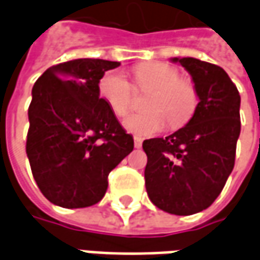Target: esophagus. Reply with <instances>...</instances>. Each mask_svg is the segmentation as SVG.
<instances>
[{
    "label": "esophagus",
    "instance_id": "obj_1",
    "mask_svg": "<svg viewBox=\"0 0 260 260\" xmlns=\"http://www.w3.org/2000/svg\"><path fill=\"white\" fill-rule=\"evenodd\" d=\"M134 141H135V147H136V149H141V147H142V139H141V138H138V136H135V138H134Z\"/></svg>",
    "mask_w": 260,
    "mask_h": 260
}]
</instances>
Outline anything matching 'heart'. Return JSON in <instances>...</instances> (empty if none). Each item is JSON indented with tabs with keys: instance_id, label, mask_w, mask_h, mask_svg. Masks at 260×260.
Instances as JSON below:
<instances>
[{
	"instance_id": "heart-1",
	"label": "heart",
	"mask_w": 260,
	"mask_h": 260,
	"mask_svg": "<svg viewBox=\"0 0 260 260\" xmlns=\"http://www.w3.org/2000/svg\"><path fill=\"white\" fill-rule=\"evenodd\" d=\"M134 78L138 89L153 90L146 102V113L132 114L124 121L125 129L141 138L153 136L170 128L178 129L189 122L199 103L196 86L180 78V72L164 62L136 67ZM99 94L117 117L122 118L134 106V86L119 71H108L99 80Z\"/></svg>"
}]
</instances>
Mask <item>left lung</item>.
I'll use <instances>...</instances> for the list:
<instances>
[{
    "instance_id": "obj_1",
    "label": "left lung",
    "mask_w": 260,
    "mask_h": 260,
    "mask_svg": "<svg viewBox=\"0 0 260 260\" xmlns=\"http://www.w3.org/2000/svg\"><path fill=\"white\" fill-rule=\"evenodd\" d=\"M191 74L199 103L189 122L167 138L143 142L149 199L164 212L188 216L216 201L234 169L241 132L237 86L218 65L173 58Z\"/></svg>"
}]
</instances>
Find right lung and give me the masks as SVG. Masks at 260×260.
<instances>
[{
  "instance_id": "obj_1",
  "label": "right lung",
  "mask_w": 260,
  "mask_h": 260,
  "mask_svg": "<svg viewBox=\"0 0 260 260\" xmlns=\"http://www.w3.org/2000/svg\"><path fill=\"white\" fill-rule=\"evenodd\" d=\"M117 67L72 59L48 68L31 89L26 153L39 189L57 206L102 201L110 171L134 150V138L99 94V80Z\"/></svg>"
}]
</instances>
